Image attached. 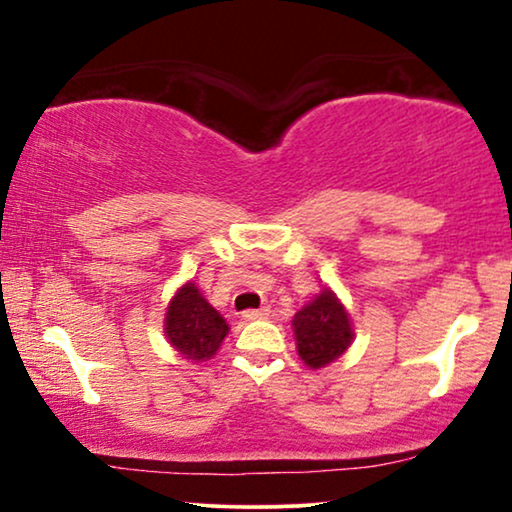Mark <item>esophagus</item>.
<instances>
[{
  "instance_id": "obj_1",
  "label": "esophagus",
  "mask_w": 512,
  "mask_h": 512,
  "mask_svg": "<svg viewBox=\"0 0 512 512\" xmlns=\"http://www.w3.org/2000/svg\"><path fill=\"white\" fill-rule=\"evenodd\" d=\"M270 317V307H261V310H244L242 319L244 321H256V319H268Z\"/></svg>"
}]
</instances>
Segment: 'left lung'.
Masks as SVG:
<instances>
[{"label":"left lung","instance_id":"left-lung-1","mask_svg":"<svg viewBox=\"0 0 512 512\" xmlns=\"http://www.w3.org/2000/svg\"><path fill=\"white\" fill-rule=\"evenodd\" d=\"M296 349L305 366L324 368L347 352L354 340L352 321L333 291L324 289L293 317Z\"/></svg>","mask_w":512,"mask_h":512}]
</instances>
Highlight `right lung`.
Segmentation results:
<instances>
[{
	"label": "right lung",
	"instance_id": "right-lung-1",
	"mask_svg": "<svg viewBox=\"0 0 512 512\" xmlns=\"http://www.w3.org/2000/svg\"><path fill=\"white\" fill-rule=\"evenodd\" d=\"M228 331L226 319L207 303L193 282L181 286L167 305L165 335L170 345L188 361L212 359Z\"/></svg>",
	"mask_w": 512,
	"mask_h": 512
}]
</instances>
